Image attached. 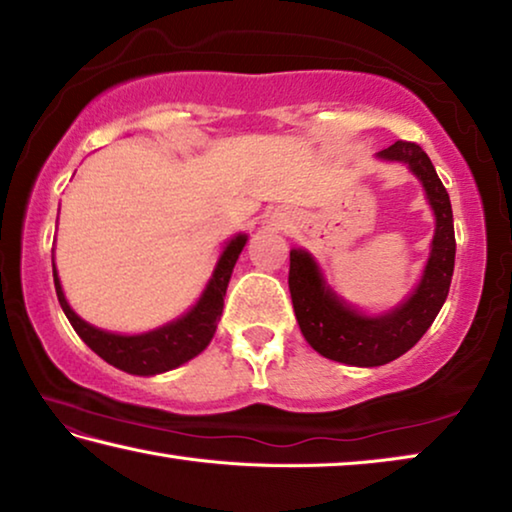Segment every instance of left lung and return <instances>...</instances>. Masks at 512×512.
<instances>
[{
	"instance_id": "8db88e82",
	"label": "left lung",
	"mask_w": 512,
	"mask_h": 512,
	"mask_svg": "<svg viewBox=\"0 0 512 512\" xmlns=\"http://www.w3.org/2000/svg\"><path fill=\"white\" fill-rule=\"evenodd\" d=\"M377 155L381 160L409 164L436 214L431 253L415 291L388 314L366 316L345 305V300L327 287L307 250H291L289 266L291 302L302 336L323 357L361 368L384 366L422 339L447 298L456 257L452 203L429 155L415 142L402 140Z\"/></svg>"
}]
</instances>
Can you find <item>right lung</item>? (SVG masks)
I'll return each instance as SVG.
<instances>
[{"mask_svg":"<svg viewBox=\"0 0 512 512\" xmlns=\"http://www.w3.org/2000/svg\"><path fill=\"white\" fill-rule=\"evenodd\" d=\"M246 239V235L232 237L228 244H225L210 282H207L203 296L198 298L196 305L189 309L185 316L171 320V323L153 329V332L124 336L103 332V329L85 323L81 316L74 314L69 302L65 300V293L63 287H60L54 264L56 296L67 320L76 329V334H79L81 339L88 343V348L97 352L103 361H108L110 366L124 372H131V375H160V372L183 366V363L194 359L196 354H201L207 345H210L216 332V325H219L225 289H228L232 268H235L239 253L246 246Z\"/></svg>","mask_w":512,"mask_h":512,"instance_id":"add662e5","label":"right lung"}]
</instances>
